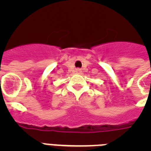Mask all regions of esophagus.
I'll return each instance as SVG.
<instances>
[{
	"instance_id": "34e87169",
	"label": "esophagus",
	"mask_w": 151,
	"mask_h": 151,
	"mask_svg": "<svg viewBox=\"0 0 151 151\" xmlns=\"http://www.w3.org/2000/svg\"><path fill=\"white\" fill-rule=\"evenodd\" d=\"M76 72H77V73H81V70H80V69H77Z\"/></svg>"
}]
</instances>
